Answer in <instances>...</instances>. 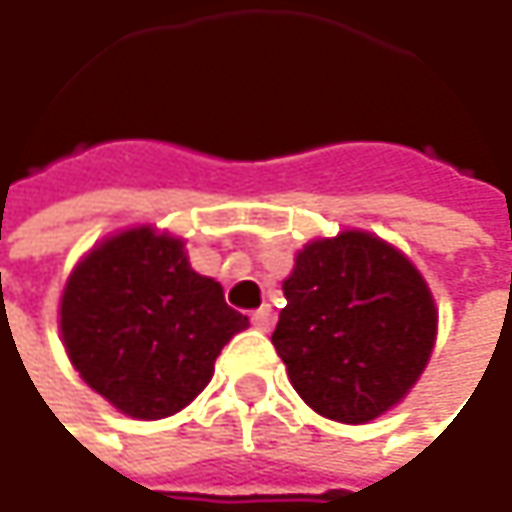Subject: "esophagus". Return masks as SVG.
<instances>
[{
	"instance_id": "34e87169",
	"label": "esophagus",
	"mask_w": 512,
	"mask_h": 512,
	"mask_svg": "<svg viewBox=\"0 0 512 512\" xmlns=\"http://www.w3.org/2000/svg\"><path fill=\"white\" fill-rule=\"evenodd\" d=\"M250 320H253V326H256L259 332H271L276 323L274 309H271V306H262V309H256L250 314Z\"/></svg>"
}]
</instances>
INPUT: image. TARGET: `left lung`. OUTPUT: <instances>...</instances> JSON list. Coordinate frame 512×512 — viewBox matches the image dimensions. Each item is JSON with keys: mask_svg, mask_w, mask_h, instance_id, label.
Returning a JSON list of instances; mask_svg holds the SVG:
<instances>
[{"mask_svg": "<svg viewBox=\"0 0 512 512\" xmlns=\"http://www.w3.org/2000/svg\"><path fill=\"white\" fill-rule=\"evenodd\" d=\"M282 291L271 341L320 417L376 420L420 379L437 309L420 271L382 238L352 230L311 241Z\"/></svg>", "mask_w": 512, "mask_h": 512, "instance_id": "1", "label": "left lung"}]
</instances>
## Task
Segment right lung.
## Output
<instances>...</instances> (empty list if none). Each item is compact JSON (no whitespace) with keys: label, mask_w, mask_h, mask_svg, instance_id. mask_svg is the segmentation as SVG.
Here are the masks:
<instances>
[{"label":"right lung","mask_w":512,"mask_h":512,"mask_svg":"<svg viewBox=\"0 0 512 512\" xmlns=\"http://www.w3.org/2000/svg\"><path fill=\"white\" fill-rule=\"evenodd\" d=\"M241 329L247 317L224 303L215 279L192 271L183 241L148 227L95 247L60 300V332L75 370L136 420L186 408Z\"/></svg>","instance_id":"add662e5"}]
</instances>
